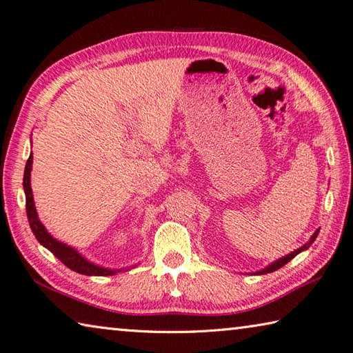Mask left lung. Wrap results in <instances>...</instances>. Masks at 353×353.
<instances>
[{"mask_svg":"<svg viewBox=\"0 0 353 353\" xmlns=\"http://www.w3.org/2000/svg\"><path fill=\"white\" fill-rule=\"evenodd\" d=\"M319 236V230L312 234V237L310 239V241L307 243V245H303L302 248H299L297 250H294V252H292V254H288L287 256H284V258H279V260H276L275 263H272L269 268H265V269H263V270H260L258 272V275H264V273H270V272H275V270H278V269H281L283 268V265H285L288 261H292L293 258L299 254V252H302V250H305V249H308L312 243H314V240H316V237Z\"/></svg>","mask_w":353,"mask_h":353,"instance_id":"left-lung-1","label":"left lung"}]
</instances>
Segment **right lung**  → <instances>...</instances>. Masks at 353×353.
Returning a JSON list of instances; mask_svg holds the SVG:
<instances>
[{
	"label": "right lung",
	"mask_w": 353,
	"mask_h": 353,
	"mask_svg": "<svg viewBox=\"0 0 353 353\" xmlns=\"http://www.w3.org/2000/svg\"><path fill=\"white\" fill-rule=\"evenodd\" d=\"M31 163H33V155L28 157L27 164H26V172H23V190H26V210H27L30 228H31V231H33L37 241L41 243V245H43L48 250H51V252L56 255L59 260L66 265V268H69L70 270H74L77 273H81V275L108 276V275H114V273L121 272V270L99 268V265L89 263L85 258H83L80 254H78L74 248H69L65 245V243L57 241L56 239H52V236H50L48 232H46L45 226L42 225L41 221H39L36 208H34L33 192H31V185H30Z\"/></svg>",
	"instance_id": "right-lung-1"
}]
</instances>
